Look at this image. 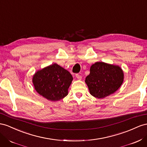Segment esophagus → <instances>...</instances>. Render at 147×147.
Returning a JSON list of instances; mask_svg holds the SVG:
<instances>
[{"instance_id": "esophagus-1", "label": "esophagus", "mask_w": 147, "mask_h": 147, "mask_svg": "<svg viewBox=\"0 0 147 147\" xmlns=\"http://www.w3.org/2000/svg\"><path fill=\"white\" fill-rule=\"evenodd\" d=\"M75 77H76L78 79V80H81V79H82V76H81V75L78 74L75 75Z\"/></svg>"}]
</instances>
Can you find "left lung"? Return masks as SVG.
Returning <instances> with one entry per match:
<instances>
[{
    "instance_id": "1",
    "label": "left lung",
    "mask_w": 147,
    "mask_h": 147,
    "mask_svg": "<svg viewBox=\"0 0 147 147\" xmlns=\"http://www.w3.org/2000/svg\"><path fill=\"white\" fill-rule=\"evenodd\" d=\"M123 80L124 73L121 67L98 62L91 66L85 82L92 96L103 98L117 91Z\"/></svg>"
}]
</instances>
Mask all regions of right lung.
Segmentation results:
<instances>
[{
  "label": "right lung",
  "instance_id": "obj_1",
  "mask_svg": "<svg viewBox=\"0 0 147 147\" xmlns=\"http://www.w3.org/2000/svg\"><path fill=\"white\" fill-rule=\"evenodd\" d=\"M73 77L69 72L54 64L39 70L33 75V83L36 92L51 101H59L68 94Z\"/></svg>",
  "mask_w": 147,
  "mask_h": 147
}]
</instances>
